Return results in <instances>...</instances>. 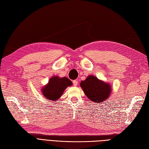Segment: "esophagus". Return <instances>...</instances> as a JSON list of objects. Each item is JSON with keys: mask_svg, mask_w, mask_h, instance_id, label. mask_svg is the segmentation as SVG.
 <instances>
[{"mask_svg": "<svg viewBox=\"0 0 149 149\" xmlns=\"http://www.w3.org/2000/svg\"><path fill=\"white\" fill-rule=\"evenodd\" d=\"M73 86H76L78 84V82L77 80H73Z\"/></svg>", "mask_w": 149, "mask_h": 149, "instance_id": "esophagus-1", "label": "esophagus"}]
</instances>
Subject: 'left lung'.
<instances>
[{
    "label": "left lung",
    "mask_w": 149,
    "mask_h": 149,
    "mask_svg": "<svg viewBox=\"0 0 149 149\" xmlns=\"http://www.w3.org/2000/svg\"><path fill=\"white\" fill-rule=\"evenodd\" d=\"M80 86L90 100L97 103H101L106 100L111 91L109 84L99 80L96 76L92 75L82 81Z\"/></svg>",
    "instance_id": "8db88e82"
}]
</instances>
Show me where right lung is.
<instances>
[{"label":"right lung","instance_id":"obj_1","mask_svg":"<svg viewBox=\"0 0 149 149\" xmlns=\"http://www.w3.org/2000/svg\"><path fill=\"white\" fill-rule=\"evenodd\" d=\"M71 85L72 82L68 78L53 76L49 80L48 84L42 89L43 95L49 100H58V99L62 96L65 89Z\"/></svg>","mask_w":149,"mask_h":149}]
</instances>
